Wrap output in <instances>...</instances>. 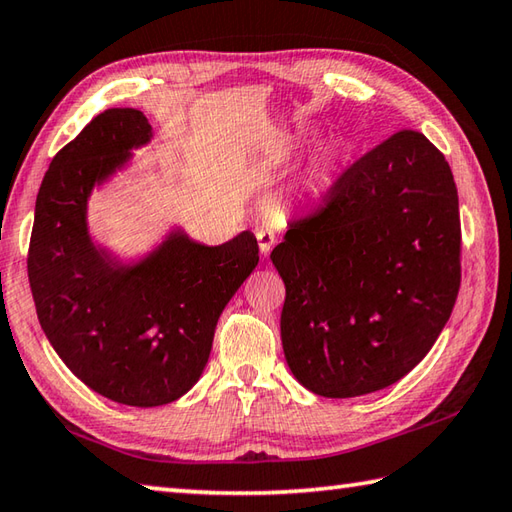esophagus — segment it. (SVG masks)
I'll list each match as a JSON object with an SVG mask.
<instances>
[{"instance_id": "obj_1", "label": "esophagus", "mask_w": 512, "mask_h": 512, "mask_svg": "<svg viewBox=\"0 0 512 512\" xmlns=\"http://www.w3.org/2000/svg\"><path fill=\"white\" fill-rule=\"evenodd\" d=\"M256 238H258V249H260V254L267 256L269 252H272V247L276 245V234H274L272 229H267V227L258 229V231H256Z\"/></svg>"}]
</instances>
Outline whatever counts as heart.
Returning <instances> with one entry per match:
<instances>
[{"mask_svg":"<svg viewBox=\"0 0 512 512\" xmlns=\"http://www.w3.org/2000/svg\"><path fill=\"white\" fill-rule=\"evenodd\" d=\"M341 151L336 147H325L321 153H318L312 167V176H310V189L314 194H321L327 187L332 185L336 173L341 169Z\"/></svg>","mask_w":512,"mask_h":512,"instance_id":"b5f03b06","label":"heart"}]
</instances>
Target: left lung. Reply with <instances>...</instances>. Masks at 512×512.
Masks as SVG:
<instances>
[{"instance_id": "1", "label": "left lung", "mask_w": 512, "mask_h": 512, "mask_svg": "<svg viewBox=\"0 0 512 512\" xmlns=\"http://www.w3.org/2000/svg\"><path fill=\"white\" fill-rule=\"evenodd\" d=\"M269 258L285 283V361L303 388L350 399L397 383L435 345L459 292L446 158L419 131L394 133L343 171Z\"/></svg>"}]
</instances>
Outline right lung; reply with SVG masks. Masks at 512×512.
I'll return each instance as SVG.
<instances>
[{
    "instance_id": "add662e5",
    "label": "right lung",
    "mask_w": 512,
    "mask_h": 512,
    "mask_svg": "<svg viewBox=\"0 0 512 512\" xmlns=\"http://www.w3.org/2000/svg\"><path fill=\"white\" fill-rule=\"evenodd\" d=\"M153 138L138 109H109L57 153L35 202L28 281L37 318L77 379L102 397L156 408L194 388L220 314L258 265L243 231L209 247L171 229L124 263L89 234V198Z\"/></svg>"
}]
</instances>
